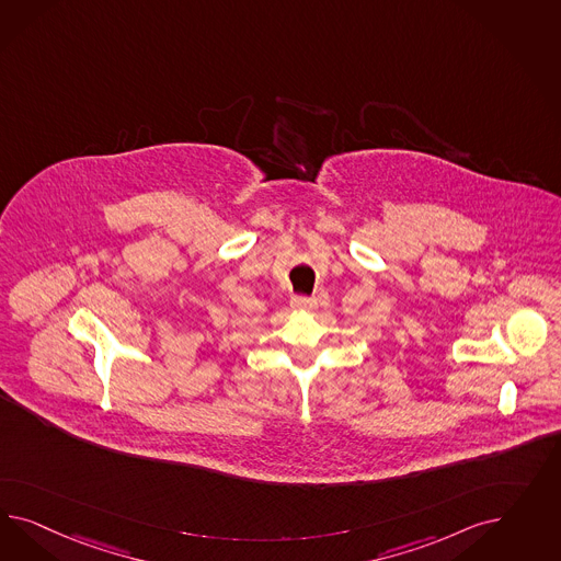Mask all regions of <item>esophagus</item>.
Segmentation results:
<instances>
[{
    "mask_svg": "<svg viewBox=\"0 0 561 561\" xmlns=\"http://www.w3.org/2000/svg\"><path fill=\"white\" fill-rule=\"evenodd\" d=\"M317 306V300L308 298V296H294L291 298V308L296 310H312Z\"/></svg>",
    "mask_w": 561,
    "mask_h": 561,
    "instance_id": "esophagus-1",
    "label": "esophagus"
}]
</instances>
